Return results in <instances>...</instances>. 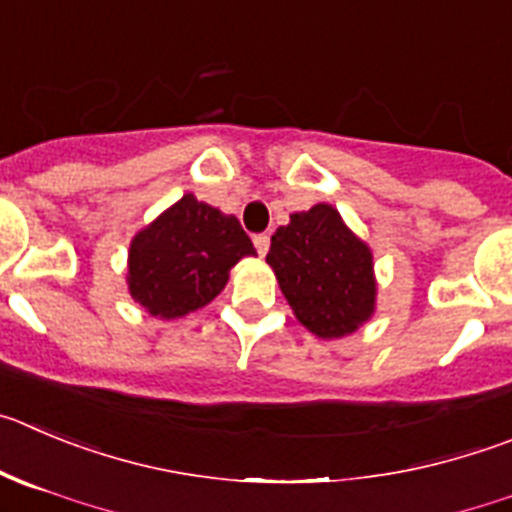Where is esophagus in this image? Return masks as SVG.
I'll return each instance as SVG.
<instances>
[{
    "label": "esophagus",
    "instance_id": "obj_1",
    "mask_svg": "<svg viewBox=\"0 0 512 512\" xmlns=\"http://www.w3.org/2000/svg\"><path fill=\"white\" fill-rule=\"evenodd\" d=\"M255 247H257V255L260 257H265L267 255V250H270V237H267V234H255Z\"/></svg>",
    "mask_w": 512,
    "mask_h": 512
}]
</instances>
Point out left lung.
Segmentation results:
<instances>
[{
    "label": "left lung",
    "instance_id": "8db88e82",
    "mask_svg": "<svg viewBox=\"0 0 512 512\" xmlns=\"http://www.w3.org/2000/svg\"><path fill=\"white\" fill-rule=\"evenodd\" d=\"M267 265L300 326L323 341L351 336L374 318V252L331 204L290 214L270 237Z\"/></svg>",
    "mask_w": 512,
    "mask_h": 512
}]
</instances>
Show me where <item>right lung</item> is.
<instances>
[{
    "mask_svg": "<svg viewBox=\"0 0 512 512\" xmlns=\"http://www.w3.org/2000/svg\"><path fill=\"white\" fill-rule=\"evenodd\" d=\"M257 255L234 214L184 194L128 247V293L154 318L174 321L224 290L242 257Z\"/></svg>",
    "mask_w": 512,
    "mask_h": 512,
    "instance_id": "add662e5",
    "label": "right lung"
}]
</instances>
